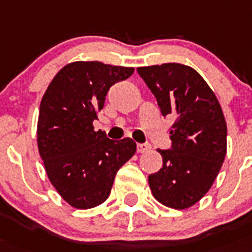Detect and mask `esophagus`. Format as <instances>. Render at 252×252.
Masks as SVG:
<instances>
[{
	"instance_id": "esophagus-1",
	"label": "esophagus",
	"mask_w": 252,
	"mask_h": 252,
	"mask_svg": "<svg viewBox=\"0 0 252 252\" xmlns=\"http://www.w3.org/2000/svg\"><path fill=\"white\" fill-rule=\"evenodd\" d=\"M150 149H151V146H150L149 143H138V145H137V152H139V154L147 152Z\"/></svg>"
}]
</instances>
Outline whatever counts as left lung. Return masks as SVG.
Masks as SVG:
<instances>
[{
  "label": "left lung",
  "instance_id": "left-lung-1",
  "mask_svg": "<svg viewBox=\"0 0 252 252\" xmlns=\"http://www.w3.org/2000/svg\"><path fill=\"white\" fill-rule=\"evenodd\" d=\"M162 115H173L172 150H158L162 168L149 175L154 197L185 210L204 197L227 154V123L217 96L191 66L175 63L137 67Z\"/></svg>",
  "mask_w": 252,
  "mask_h": 252
}]
</instances>
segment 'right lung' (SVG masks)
<instances>
[{"label":"right lung","instance_id":"right-lung-1","mask_svg":"<svg viewBox=\"0 0 252 252\" xmlns=\"http://www.w3.org/2000/svg\"><path fill=\"white\" fill-rule=\"evenodd\" d=\"M133 71L74 61L60 69L42 97L38 151L50 182L73 208L86 210L106 201L116 173L136 152L132 138L114 141L94 126L110 87Z\"/></svg>","mask_w":252,"mask_h":252}]
</instances>
